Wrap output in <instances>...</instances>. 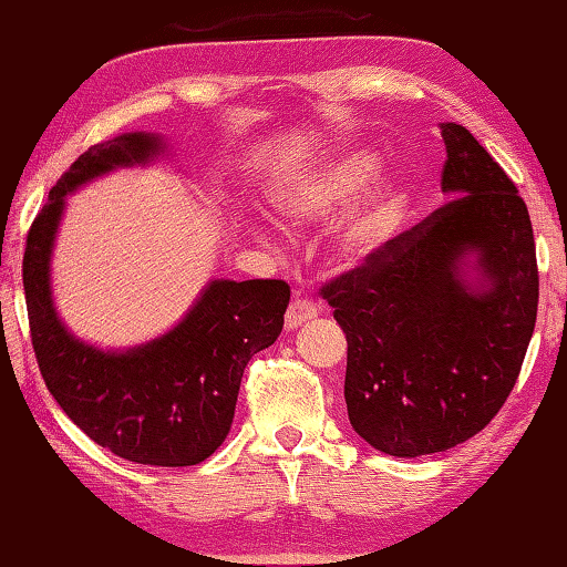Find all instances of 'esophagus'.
I'll return each mask as SVG.
<instances>
[{
    "label": "esophagus",
    "instance_id": "esophagus-1",
    "mask_svg": "<svg viewBox=\"0 0 567 567\" xmlns=\"http://www.w3.org/2000/svg\"><path fill=\"white\" fill-rule=\"evenodd\" d=\"M317 317V305L312 299H305V297H295L292 305L287 307V315H285V327L287 329H297L302 327L305 321L315 319Z\"/></svg>",
    "mask_w": 567,
    "mask_h": 567
}]
</instances>
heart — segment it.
Masks as SVG:
<instances>
[{"mask_svg": "<svg viewBox=\"0 0 567 567\" xmlns=\"http://www.w3.org/2000/svg\"><path fill=\"white\" fill-rule=\"evenodd\" d=\"M379 157L369 150H351L321 164L282 198V210L297 224H317L349 210L337 236V250L349 260H363L381 250L410 208V186L395 174L379 176Z\"/></svg>", "mask_w": 567, "mask_h": 567, "instance_id": "heart-1", "label": "heart"}]
</instances>
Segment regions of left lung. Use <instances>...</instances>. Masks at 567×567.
<instances>
[{
    "label": "left lung",
    "instance_id": "obj_1",
    "mask_svg": "<svg viewBox=\"0 0 567 567\" xmlns=\"http://www.w3.org/2000/svg\"><path fill=\"white\" fill-rule=\"evenodd\" d=\"M440 130L450 202L319 292L347 334L351 427L393 457L445 452L489 425L538 312L534 228L516 184L467 127ZM470 251L484 291L461 277Z\"/></svg>",
    "mask_w": 567,
    "mask_h": 567
}]
</instances>
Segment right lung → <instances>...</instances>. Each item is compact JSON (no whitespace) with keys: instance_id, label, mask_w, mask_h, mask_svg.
<instances>
[{"instance_id":"obj_1","label":"right lung","mask_w":567,"mask_h":567,"mask_svg":"<svg viewBox=\"0 0 567 567\" xmlns=\"http://www.w3.org/2000/svg\"><path fill=\"white\" fill-rule=\"evenodd\" d=\"M159 150L154 135L132 132L83 152L33 218L21 272L31 347L63 413L122 460L192 467L226 440L243 371L280 337L290 285L214 280L179 327L125 353H105L73 339L55 317L49 287L65 194L115 166L147 162Z\"/></svg>"}]
</instances>
